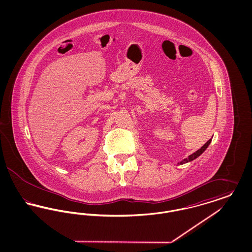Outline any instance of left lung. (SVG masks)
I'll list each match as a JSON object with an SVG mask.
<instances>
[{
  "instance_id": "8db88e82",
  "label": "left lung",
  "mask_w": 252,
  "mask_h": 252,
  "mask_svg": "<svg viewBox=\"0 0 252 252\" xmlns=\"http://www.w3.org/2000/svg\"><path fill=\"white\" fill-rule=\"evenodd\" d=\"M211 142H212V139H210L206 144H204L203 146H202L200 149H198L197 151H195L194 153H192V155H190L188 158H184L183 160H181L178 164H179V165H180V164H184V163H187V162H189V161H192L193 159H195L196 158H198V157L200 156V155L203 153L204 151L207 149V147L209 146V144H211Z\"/></svg>"
}]
</instances>
